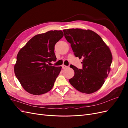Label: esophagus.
I'll return each instance as SVG.
<instances>
[{"label":"esophagus","mask_w":128,"mask_h":128,"mask_svg":"<svg viewBox=\"0 0 128 128\" xmlns=\"http://www.w3.org/2000/svg\"><path fill=\"white\" fill-rule=\"evenodd\" d=\"M67 67H68L67 66H65V65H64V64L62 65V69H65V68H67Z\"/></svg>","instance_id":"obj_1"}]
</instances>
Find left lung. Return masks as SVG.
<instances>
[{
	"mask_svg": "<svg viewBox=\"0 0 128 128\" xmlns=\"http://www.w3.org/2000/svg\"><path fill=\"white\" fill-rule=\"evenodd\" d=\"M63 32L74 54L83 59L82 69L70 66L75 74L69 80V83L77 90L85 94L98 90L110 72L113 58L110 48L101 37L92 30L77 28Z\"/></svg>",
	"mask_w": 128,
	"mask_h": 128,
	"instance_id": "8db88e82",
	"label": "left lung"
}]
</instances>
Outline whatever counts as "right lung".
Wrapping results in <instances>:
<instances>
[{
    "label": "right lung",
    "mask_w": 128,
    "mask_h": 128,
    "mask_svg": "<svg viewBox=\"0 0 128 128\" xmlns=\"http://www.w3.org/2000/svg\"><path fill=\"white\" fill-rule=\"evenodd\" d=\"M63 36L61 30L38 34L19 51L14 72L23 88L29 94H42L53 88L62 67L48 64L56 61L54 46Z\"/></svg>",
    "instance_id": "1"
}]
</instances>
